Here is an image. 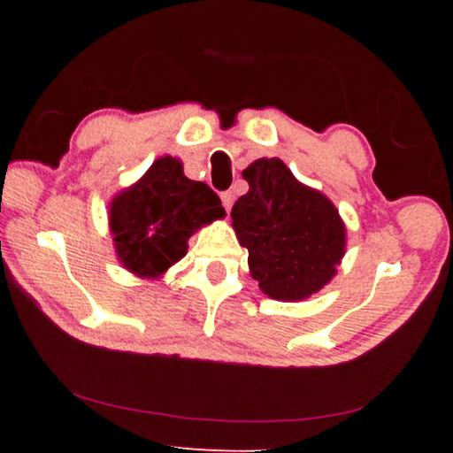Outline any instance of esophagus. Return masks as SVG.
<instances>
[{
    "label": "esophagus",
    "mask_w": 453,
    "mask_h": 453,
    "mask_svg": "<svg viewBox=\"0 0 453 453\" xmlns=\"http://www.w3.org/2000/svg\"><path fill=\"white\" fill-rule=\"evenodd\" d=\"M221 203H224L226 210H232V205H234V191H224V194H221Z\"/></svg>",
    "instance_id": "1"
}]
</instances>
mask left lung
I'll return each mask as SVG.
<instances>
[{
	"label": "left lung",
	"instance_id": "1",
	"mask_svg": "<svg viewBox=\"0 0 453 453\" xmlns=\"http://www.w3.org/2000/svg\"><path fill=\"white\" fill-rule=\"evenodd\" d=\"M248 194L232 208L251 278L272 300L300 302L326 286L346 254V226L335 205L294 178L278 157L242 172Z\"/></svg>",
	"mask_w": 453,
	"mask_h": 453
}]
</instances>
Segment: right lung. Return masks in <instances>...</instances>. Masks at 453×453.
Listing matches in <instances>:
<instances>
[{
	"label": "right lung",
	"mask_w": 453,
	"mask_h": 453,
	"mask_svg": "<svg viewBox=\"0 0 453 453\" xmlns=\"http://www.w3.org/2000/svg\"><path fill=\"white\" fill-rule=\"evenodd\" d=\"M224 216L216 191L186 178L178 157L164 156L111 199L110 229L121 265L156 280L188 254L191 234Z\"/></svg>",
	"instance_id": "1"
}]
</instances>
